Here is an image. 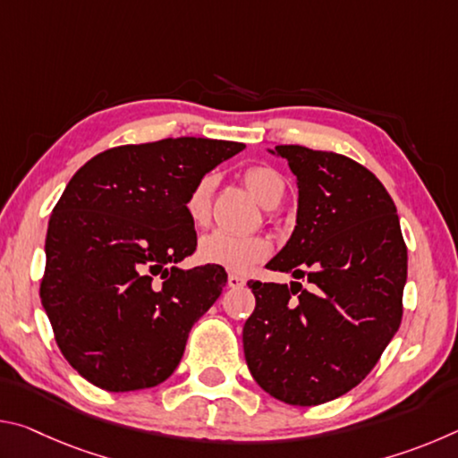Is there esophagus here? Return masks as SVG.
<instances>
[{"label": "esophagus", "mask_w": 458, "mask_h": 458, "mask_svg": "<svg viewBox=\"0 0 458 458\" xmlns=\"http://www.w3.org/2000/svg\"><path fill=\"white\" fill-rule=\"evenodd\" d=\"M246 284V281L242 276H238V275H228V286L230 289H242V286Z\"/></svg>", "instance_id": "34e87169"}]
</instances>
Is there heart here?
<instances>
[{"label": "heart", "mask_w": 458, "mask_h": 458, "mask_svg": "<svg viewBox=\"0 0 458 458\" xmlns=\"http://www.w3.org/2000/svg\"><path fill=\"white\" fill-rule=\"evenodd\" d=\"M242 182L254 199L267 210L281 204L284 196V180L276 169L267 165L248 167L242 174ZM214 188L216 177L212 174H206L204 177H199L188 193L185 212H188V218L196 226H204L210 218ZM270 250H273V244L265 236H232L226 232H212V234L199 240L198 260L201 265L244 275L265 260Z\"/></svg>", "instance_id": "heart-1"}]
</instances>
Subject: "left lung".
Returning a JSON list of instances; mask_svg holds the SVG:
<instances>
[{"label":"left lung","instance_id":"obj_1","mask_svg":"<svg viewBox=\"0 0 458 458\" xmlns=\"http://www.w3.org/2000/svg\"><path fill=\"white\" fill-rule=\"evenodd\" d=\"M297 175L293 236L267 268L311 289L248 281L257 299L242 329L252 377L270 396L317 406L366 377L402 321L408 252L382 182L345 155L276 145Z\"/></svg>","mask_w":458,"mask_h":458}]
</instances>
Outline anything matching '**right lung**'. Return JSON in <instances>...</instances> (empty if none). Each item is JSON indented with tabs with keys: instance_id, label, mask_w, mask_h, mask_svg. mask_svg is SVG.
<instances>
[{
	"instance_id": "right-lung-1",
	"label": "right lung",
	"mask_w": 458,
	"mask_h": 458,
	"mask_svg": "<svg viewBox=\"0 0 458 458\" xmlns=\"http://www.w3.org/2000/svg\"><path fill=\"white\" fill-rule=\"evenodd\" d=\"M244 143L204 137L121 145L87 161L54 206L40 299L68 363L106 392L174 374L226 270L177 268L198 246L185 199Z\"/></svg>"
}]
</instances>
